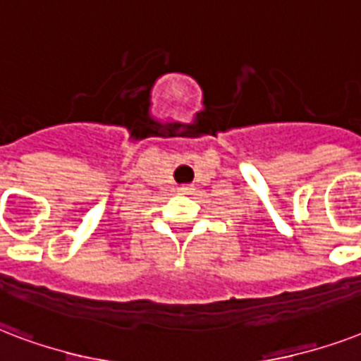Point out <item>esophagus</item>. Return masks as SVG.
<instances>
[{"instance_id": "1", "label": "esophagus", "mask_w": 361, "mask_h": 361, "mask_svg": "<svg viewBox=\"0 0 361 361\" xmlns=\"http://www.w3.org/2000/svg\"><path fill=\"white\" fill-rule=\"evenodd\" d=\"M192 190H194L192 184H183V186H178V192H180V194H190Z\"/></svg>"}]
</instances>
